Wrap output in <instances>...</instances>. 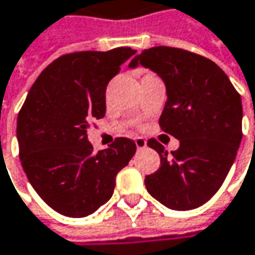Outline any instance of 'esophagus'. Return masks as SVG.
I'll use <instances>...</instances> for the list:
<instances>
[{
    "label": "esophagus",
    "mask_w": 255,
    "mask_h": 255,
    "mask_svg": "<svg viewBox=\"0 0 255 255\" xmlns=\"http://www.w3.org/2000/svg\"><path fill=\"white\" fill-rule=\"evenodd\" d=\"M134 141H135V146H137L138 150H143V149H146V146H147V143H146V140H144L143 137H135Z\"/></svg>",
    "instance_id": "obj_1"
}]
</instances>
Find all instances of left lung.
<instances>
[{
    "label": "left lung",
    "mask_w": 255,
    "mask_h": 255,
    "mask_svg": "<svg viewBox=\"0 0 255 255\" xmlns=\"http://www.w3.org/2000/svg\"><path fill=\"white\" fill-rule=\"evenodd\" d=\"M137 65L165 81L168 101L159 126L179 140L171 156L157 140L147 141L160 168L146 176V188L172 210L200 207L222 187L241 144V96L219 65L185 49H144L129 62V68Z\"/></svg>",
    "instance_id": "1"
}]
</instances>
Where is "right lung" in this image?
<instances>
[{
  "mask_svg": "<svg viewBox=\"0 0 255 255\" xmlns=\"http://www.w3.org/2000/svg\"><path fill=\"white\" fill-rule=\"evenodd\" d=\"M134 54L121 46L59 57L36 79L18 112L21 166L40 198L64 216L96 212L112 197L115 176L135 153L127 137L98 153L87 140L92 120L105 117L108 83Z\"/></svg>",
  "mask_w": 255,
  "mask_h": 255,
  "instance_id": "1",
  "label": "right lung"
}]
</instances>
